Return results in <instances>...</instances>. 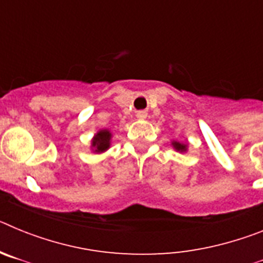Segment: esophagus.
<instances>
[{
  "instance_id": "obj_1",
  "label": "esophagus",
  "mask_w": 263,
  "mask_h": 263,
  "mask_svg": "<svg viewBox=\"0 0 263 263\" xmlns=\"http://www.w3.org/2000/svg\"><path fill=\"white\" fill-rule=\"evenodd\" d=\"M137 117H138L139 120H145V118L147 117V115H146V111L139 110V111H137Z\"/></svg>"
}]
</instances>
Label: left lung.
<instances>
[{
	"instance_id": "1",
	"label": "left lung",
	"mask_w": 263,
	"mask_h": 263,
	"mask_svg": "<svg viewBox=\"0 0 263 263\" xmlns=\"http://www.w3.org/2000/svg\"><path fill=\"white\" fill-rule=\"evenodd\" d=\"M171 146H173L175 152L180 153V154H184V153L188 152V142H182V141H175V139H173L171 141Z\"/></svg>"
}]
</instances>
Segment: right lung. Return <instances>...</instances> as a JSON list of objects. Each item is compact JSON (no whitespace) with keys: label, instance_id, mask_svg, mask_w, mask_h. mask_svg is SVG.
<instances>
[{"label":"right lung","instance_id":"obj_1","mask_svg":"<svg viewBox=\"0 0 263 263\" xmlns=\"http://www.w3.org/2000/svg\"><path fill=\"white\" fill-rule=\"evenodd\" d=\"M111 138L113 134L109 129H100L93 138L90 139V152L93 154H103L106 150H109L111 145Z\"/></svg>","mask_w":263,"mask_h":263}]
</instances>
